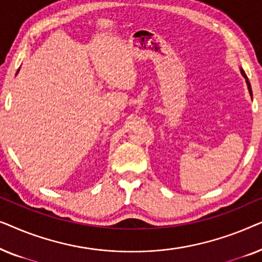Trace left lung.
I'll return each instance as SVG.
<instances>
[{
    "label": "left lung",
    "mask_w": 262,
    "mask_h": 262,
    "mask_svg": "<svg viewBox=\"0 0 262 262\" xmlns=\"http://www.w3.org/2000/svg\"><path fill=\"white\" fill-rule=\"evenodd\" d=\"M241 74H242V76L246 78L247 85H248V91H249V94H250V96H252V87H250V83H249V81H248V77H247V75H246L245 71H243V69H241Z\"/></svg>",
    "instance_id": "obj_1"
}]
</instances>
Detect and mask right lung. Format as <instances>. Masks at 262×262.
<instances>
[{"mask_svg":"<svg viewBox=\"0 0 262 262\" xmlns=\"http://www.w3.org/2000/svg\"><path fill=\"white\" fill-rule=\"evenodd\" d=\"M17 71H19V70H17Z\"/></svg>","mask_w":262,"mask_h":262,"instance_id":"1","label":"right lung"}]
</instances>
